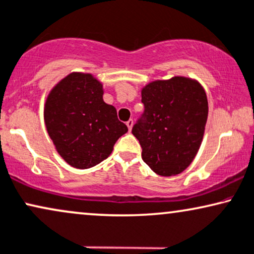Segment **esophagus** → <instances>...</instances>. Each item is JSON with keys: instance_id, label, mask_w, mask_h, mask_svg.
Wrapping results in <instances>:
<instances>
[{"instance_id": "obj_1", "label": "esophagus", "mask_w": 254, "mask_h": 254, "mask_svg": "<svg viewBox=\"0 0 254 254\" xmlns=\"http://www.w3.org/2000/svg\"><path fill=\"white\" fill-rule=\"evenodd\" d=\"M127 127H129V131H131V129H132V127H133V120L127 121Z\"/></svg>"}]
</instances>
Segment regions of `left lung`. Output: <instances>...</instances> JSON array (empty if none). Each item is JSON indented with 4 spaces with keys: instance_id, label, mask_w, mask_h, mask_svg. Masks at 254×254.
<instances>
[{
    "instance_id": "left-lung-1",
    "label": "left lung",
    "mask_w": 254,
    "mask_h": 254,
    "mask_svg": "<svg viewBox=\"0 0 254 254\" xmlns=\"http://www.w3.org/2000/svg\"><path fill=\"white\" fill-rule=\"evenodd\" d=\"M144 114L132 127L142 146V158L157 175L170 177L184 171L203 140L208 104L203 86L176 76L155 81L142 90Z\"/></svg>"
}]
</instances>
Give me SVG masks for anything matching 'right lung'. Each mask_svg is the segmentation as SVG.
Here are the masks:
<instances>
[{"label": "right lung", "instance_id": "add662e5", "mask_svg": "<svg viewBox=\"0 0 254 254\" xmlns=\"http://www.w3.org/2000/svg\"><path fill=\"white\" fill-rule=\"evenodd\" d=\"M44 122L57 152L76 169L99 164L127 132L91 73L72 72L54 86L44 105Z\"/></svg>", "mask_w": 254, "mask_h": 254}]
</instances>
